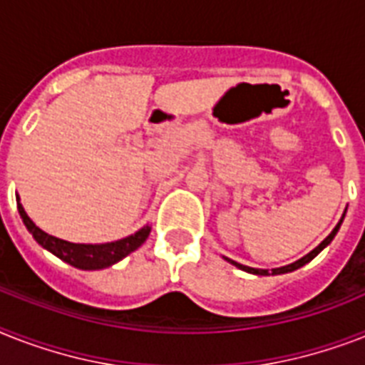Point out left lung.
<instances>
[{
  "instance_id": "1",
  "label": "left lung",
  "mask_w": 365,
  "mask_h": 365,
  "mask_svg": "<svg viewBox=\"0 0 365 365\" xmlns=\"http://www.w3.org/2000/svg\"><path fill=\"white\" fill-rule=\"evenodd\" d=\"M343 217H345V213H343ZM343 217H341V221H339V223L336 225V229L331 230V232L328 234L327 238L322 240L321 244L317 245L315 250L311 251V253H307L306 257H302L300 260H296V262H292V264L281 266V268H274V269H272V272H268V269L250 268V266H244V264H240V262H234V260H230V259H227V260H229L230 264H234V266H236V268L244 269V272H250V274H255V275H279V274H287V272H294V269L302 268V266H304V264H307V262H309V260H313V259H315L317 255L321 253V251L324 250V247H327L328 244H330L331 240H334V236H336V234H337V230H339V227H341V223H343Z\"/></svg>"
}]
</instances>
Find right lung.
Here are the masks:
<instances>
[{"instance_id": "right-lung-1", "label": "right lung", "mask_w": 365, "mask_h": 365, "mask_svg": "<svg viewBox=\"0 0 365 365\" xmlns=\"http://www.w3.org/2000/svg\"><path fill=\"white\" fill-rule=\"evenodd\" d=\"M16 206H19V213L22 217L26 229L31 232L38 245H43L44 250L56 255L58 259H61L67 264L75 266L80 269H103L108 266L115 264L118 260L138 250L146 238L150 236L152 227L146 225L140 230H136L135 234L127 236V238L115 240V242H108V244H73V242H65L56 236H50L44 230H41L37 225L28 217L26 210L20 204V198H16Z\"/></svg>"}]
</instances>
